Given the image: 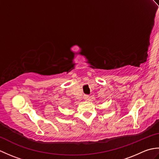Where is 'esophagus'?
<instances>
[{
	"mask_svg": "<svg viewBox=\"0 0 159 159\" xmlns=\"http://www.w3.org/2000/svg\"><path fill=\"white\" fill-rule=\"evenodd\" d=\"M83 98L85 99V100H88L89 98V95H87V94H85V95L83 96Z\"/></svg>",
	"mask_w": 159,
	"mask_h": 159,
	"instance_id": "34e87169",
	"label": "esophagus"
}]
</instances>
